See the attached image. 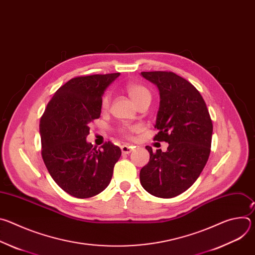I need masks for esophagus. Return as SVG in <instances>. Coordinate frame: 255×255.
<instances>
[{"label":"esophagus","mask_w":255,"mask_h":255,"mask_svg":"<svg viewBox=\"0 0 255 255\" xmlns=\"http://www.w3.org/2000/svg\"><path fill=\"white\" fill-rule=\"evenodd\" d=\"M132 148L133 147L130 146V145L124 144V145H122V146H121V151H122L123 154H129L132 151Z\"/></svg>","instance_id":"esophagus-1"}]
</instances>
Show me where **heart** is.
Masks as SVG:
<instances>
[{
	"label": "heart",
	"instance_id": "b5f03b06",
	"mask_svg": "<svg viewBox=\"0 0 255 255\" xmlns=\"http://www.w3.org/2000/svg\"><path fill=\"white\" fill-rule=\"evenodd\" d=\"M124 90L126 94L129 96L131 101L138 107L141 103L145 101H150L151 95L150 92L145 88L144 86L136 83H129L124 87ZM109 104H110V96L109 94H106L103 99H102V108L104 110L109 107ZM140 130L139 126L133 125V126H123L118 129V132L122 134L123 136L129 137L132 132H137Z\"/></svg>",
	"mask_w": 255,
	"mask_h": 255
}]
</instances>
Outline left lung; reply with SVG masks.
Returning a JSON list of instances; mask_svg holds the SVG:
<instances>
[{"instance_id":"left-lung-1","label":"left lung","mask_w":255,"mask_h":255,"mask_svg":"<svg viewBox=\"0 0 255 255\" xmlns=\"http://www.w3.org/2000/svg\"><path fill=\"white\" fill-rule=\"evenodd\" d=\"M160 96L153 140L165 141V152L157 149L140 170L145 191L158 198H173L187 191L204 169L211 151L213 124L199 91L171 71H142Z\"/></svg>"}]
</instances>
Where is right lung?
<instances>
[{"label":"right lung","mask_w":255,"mask_h":255,"mask_svg":"<svg viewBox=\"0 0 255 255\" xmlns=\"http://www.w3.org/2000/svg\"><path fill=\"white\" fill-rule=\"evenodd\" d=\"M119 76L71 79L55 92L40 119L43 161L55 183L72 197L86 199L103 192L121 156L110 141L97 149L86 139L89 124L101 115L105 90Z\"/></svg>","instance_id":"1"}]
</instances>
